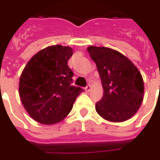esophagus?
Returning a JSON list of instances; mask_svg holds the SVG:
<instances>
[{
    "mask_svg": "<svg viewBox=\"0 0 160 160\" xmlns=\"http://www.w3.org/2000/svg\"><path fill=\"white\" fill-rule=\"evenodd\" d=\"M91 88H92L91 85H88V86H87V87H86V88H85V91H86L87 92H90Z\"/></svg>",
    "mask_w": 160,
    "mask_h": 160,
    "instance_id": "1",
    "label": "esophagus"
}]
</instances>
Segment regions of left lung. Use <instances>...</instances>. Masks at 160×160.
Wrapping results in <instances>:
<instances>
[{"instance_id": "1", "label": "left lung", "mask_w": 160, "mask_h": 160, "mask_svg": "<svg viewBox=\"0 0 160 160\" xmlns=\"http://www.w3.org/2000/svg\"><path fill=\"white\" fill-rule=\"evenodd\" d=\"M87 51L96 63L104 95L96 104V111L104 120L122 122L140 109L144 97L141 72L128 58L107 47L89 46Z\"/></svg>"}]
</instances>
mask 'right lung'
<instances>
[{
	"label": "right lung",
	"mask_w": 160,
	"mask_h": 160,
	"mask_svg": "<svg viewBox=\"0 0 160 160\" xmlns=\"http://www.w3.org/2000/svg\"><path fill=\"white\" fill-rule=\"evenodd\" d=\"M73 53L69 46H48L35 54L23 69L19 98L30 117L39 123L62 122L83 91L70 85L73 73L68 61Z\"/></svg>",
	"instance_id": "obj_1"
}]
</instances>
